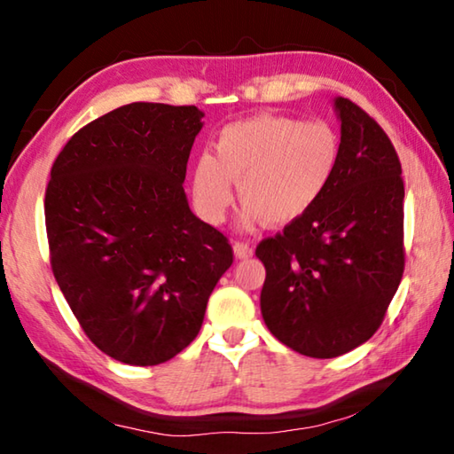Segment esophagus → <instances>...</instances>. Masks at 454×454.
Returning a JSON list of instances; mask_svg holds the SVG:
<instances>
[{
	"label": "esophagus",
	"instance_id": "esophagus-1",
	"mask_svg": "<svg viewBox=\"0 0 454 454\" xmlns=\"http://www.w3.org/2000/svg\"><path fill=\"white\" fill-rule=\"evenodd\" d=\"M254 254V248H252V244L248 242H234V256L236 258H250Z\"/></svg>",
	"mask_w": 454,
	"mask_h": 454
}]
</instances>
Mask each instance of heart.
I'll return each mask as SVG.
<instances>
[{"mask_svg": "<svg viewBox=\"0 0 454 454\" xmlns=\"http://www.w3.org/2000/svg\"><path fill=\"white\" fill-rule=\"evenodd\" d=\"M340 162V137L328 121L254 116L222 129L214 156L204 153L192 174L198 212L222 222L234 202H244L242 226L266 220L286 226L302 218L333 182Z\"/></svg>", "mask_w": 454, "mask_h": 454, "instance_id": "heart-1", "label": "heart"}]
</instances>
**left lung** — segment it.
Wrapping results in <instances>:
<instances>
[{"instance_id": "left-lung-1", "label": "left lung", "mask_w": 454, "mask_h": 454, "mask_svg": "<svg viewBox=\"0 0 454 454\" xmlns=\"http://www.w3.org/2000/svg\"><path fill=\"white\" fill-rule=\"evenodd\" d=\"M340 162L325 194L282 232L264 238L260 310L270 333L312 358H334L366 342L404 272V182L384 129L336 98Z\"/></svg>"}]
</instances>
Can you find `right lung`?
Masks as SVG:
<instances>
[{
    "label": "right lung",
    "instance_id": "1",
    "mask_svg": "<svg viewBox=\"0 0 454 454\" xmlns=\"http://www.w3.org/2000/svg\"><path fill=\"white\" fill-rule=\"evenodd\" d=\"M202 118L196 106H121L78 129L51 166L53 276L86 336L120 363L153 366L186 348L234 262L182 186Z\"/></svg>",
    "mask_w": 454,
    "mask_h": 454
}]
</instances>
